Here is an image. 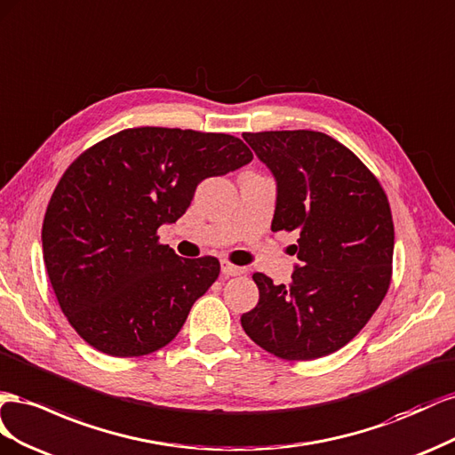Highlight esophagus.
<instances>
[{
    "mask_svg": "<svg viewBox=\"0 0 455 455\" xmlns=\"http://www.w3.org/2000/svg\"><path fill=\"white\" fill-rule=\"evenodd\" d=\"M220 270H223V275L228 278V276H242L248 272V268L245 267H238V265H232L228 261H223L220 263Z\"/></svg>",
    "mask_w": 455,
    "mask_h": 455,
    "instance_id": "1",
    "label": "esophagus"
}]
</instances>
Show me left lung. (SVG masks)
Returning <instances> with one entry per match:
<instances>
[{"label":"left lung","instance_id":"8db88e82","mask_svg":"<svg viewBox=\"0 0 455 455\" xmlns=\"http://www.w3.org/2000/svg\"><path fill=\"white\" fill-rule=\"evenodd\" d=\"M276 177L272 232L299 230L290 285L255 272L259 303L242 328L267 353L315 360L345 347L385 299L393 276L395 225L387 194L368 167L333 137L243 133Z\"/></svg>","mask_w":455,"mask_h":455}]
</instances>
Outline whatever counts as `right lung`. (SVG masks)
I'll return each mask as SVG.
<instances>
[{
    "label": "right lung",
    "mask_w": 455,
    "mask_h": 455,
    "mask_svg": "<svg viewBox=\"0 0 455 455\" xmlns=\"http://www.w3.org/2000/svg\"><path fill=\"white\" fill-rule=\"evenodd\" d=\"M251 160L227 133L133 127L68 165L47 204L42 243L60 310L85 343L133 358L175 339L220 265L212 255L180 259L158 228L188 210L204 179Z\"/></svg>",
    "instance_id": "add662e5"
}]
</instances>
